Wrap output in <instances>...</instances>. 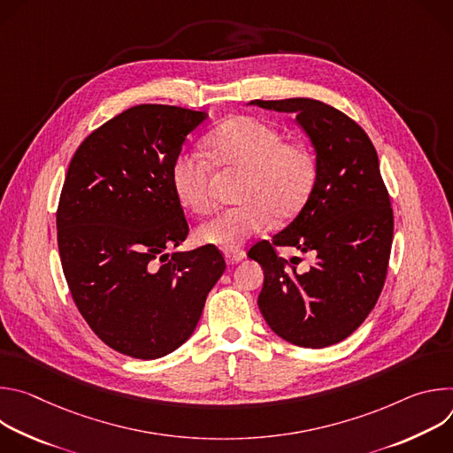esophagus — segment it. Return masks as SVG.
I'll use <instances>...</instances> for the list:
<instances>
[{"label":"esophagus","instance_id":"1","mask_svg":"<svg viewBox=\"0 0 453 453\" xmlns=\"http://www.w3.org/2000/svg\"><path fill=\"white\" fill-rule=\"evenodd\" d=\"M224 256H226V262L229 265H236L238 262H242L245 257V250H242V249H226Z\"/></svg>","mask_w":453,"mask_h":453}]
</instances>
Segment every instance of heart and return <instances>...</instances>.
Here are the masks:
<instances>
[{
    "label": "heart",
    "mask_w": 453,
    "mask_h": 453,
    "mask_svg": "<svg viewBox=\"0 0 453 453\" xmlns=\"http://www.w3.org/2000/svg\"><path fill=\"white\" fill-rule=\"evenodd\" d=\"M208 149L220 168L240 170L234 208L220 210L197 229V240L220 249H236L252 234L278 220L296 217L308 203L319 166L313 150L299 142H285L278 128L254 116H234L210 133ZM179 203L196 213L211 208L206 159L179 152L170 168Z\"/></svg>",
    "instance_id": "b5f03b06"
}]
</instances>
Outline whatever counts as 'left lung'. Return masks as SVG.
Here are the masks:
<instances>
[{
  "mask_svg": "<svg viewBox=\"0 0 453 453\" xmlns=\"http://www.w3.org/2000/svg\"><path fill=\"white\" fill-rule=\"evenodd\" d=\"M250 104L296 114L319 166L311 196L292 224L247 252L265 276L257 306L271 330L296 346L337 344L374 308L389 265L395 220L378 154L357 121L325 102ZM276 246L311 251L316 262L297 273L293 261L277 256Z\"/></svg>",
  "mask_w": 453,
  "mask_h": 453,
  "instance_id": "obj_1",
  "label": "left lung"
}]
</instances>
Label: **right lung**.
Here are the masks:
<instances>
[{"label": "right lung", "mask_w": 453, "mask_h": 453, "mask_svg": "<svg viewBox=\"0 0 453 453\" xmlns=\"http://www.w3.org/2000/svg\"><path fill=\"white\" fill-rule=\"evenodd\" d=\"M206 112L143 104L77 149L57 208L64 278L89 328L118 353L152 360L177 349L226 271L204 245L165 252L188 236L170 168Z\"/></svg>", "instance_id": "right-lung-1"}]
</instances>
